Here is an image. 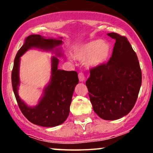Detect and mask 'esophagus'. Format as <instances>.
Instances as JSON below:
<instances>
[{"instance_id":"esophagus-1","label":"esophagus","mask_w":153,"mask_h":153,"mask_svg":"<svg viewBox=\"0 0 153 153\" xmlns=\"http://www.w3.org/2000/svg\"><path fill=\"white\" fill-rule=\"evenodd\" d=\"M78 78H79V80H80V82H83L85 81V75L82 73H80L78 74Z\"/></svg>"}]
</instances>
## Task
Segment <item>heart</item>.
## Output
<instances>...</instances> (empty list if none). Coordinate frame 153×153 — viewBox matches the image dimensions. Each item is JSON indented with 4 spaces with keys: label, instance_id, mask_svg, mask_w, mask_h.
Here are the masks:
<instances>
[{
    "label": "heart",
    "instance_id": "b5f03b06",
    "mask_svg": "<svg viewBox=\"0 0 153 153\" xmlns=\"http://www.w3.org/2000/svg\"><path fill=\"white\" fill-rule=\"evenodd\" d=\"M111 52V47L108 42L94 39L75 46L73 50V55L79 61L86 60L87 65L90 68H97L108 60Z\"/></svg>",
    "mask_w": 153,
    "mask_h": 153
}]
</instances>
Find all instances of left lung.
Wrapping results in <instances>:
<instances>
[{"label": "left lung", "mask_w": 153, "mask_h": 153, "mask_svg": "<svg viewBox=\"0 0 153 153\" xmlns=\"http://www.w3.org/2000/svg\"><path fill=\"white\" fill-rule=\"evenodd\" d=\"M113 52L108 62L90 71L85 85L96 114L104 120H116L130 112L142 84L137 56L125 36L117 33Z\"/></svg>", "instance_id": "obj_1"}]
</instances>
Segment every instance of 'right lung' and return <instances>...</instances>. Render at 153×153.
I'll return each mask as SVG.
<instances>
[{"mask_svg": "<svg viewBox=\"0 0 153 153\" xmlns=\"http://www.w3.org/2000/svg\"><path fill=\"white\" fill-rule=\"evenodd\" d=\"M62 37L45 38L39 34H31L26 38L24 45L18 51L14 59L11 73V82L16 99L24 115L29 122L42 127H52L62 124L70 113L72 97L79 80L75 71H65L57 68L59 59L53 56L51 58V78L44 88L43 95L38 104L29 106L19 97L18 89L20 85L19 66L21 57L31 48L54 52L57 56H62L60 47Z\"/></svg>", "mask_w": 153, "mask_h": 153, "instance_id": "obj_1", "label": "right lung"}]
</instances>
